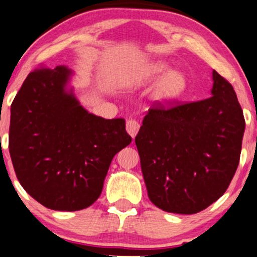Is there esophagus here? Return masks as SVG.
I'll use <instances>...</instances> for the list:
<instances>
[{
	"instance_id": "esophagus-1",
	"label": "esophagus",
	"mask_w": 257,
	"mask_h": 257,
	"mask_svg": "<svg viewBox=\"0 0 257 257\" xmlns=\"http://www.w3.org/2000/svg\"><path fill=\"white\" fill-rule=\"evenodd\" d=\"M125 129H126V132H128V134L131 135L133 139H134L140 129L139 122L135 121V119H128V121L125 122Z\"/></svg>"
}]
</instances>
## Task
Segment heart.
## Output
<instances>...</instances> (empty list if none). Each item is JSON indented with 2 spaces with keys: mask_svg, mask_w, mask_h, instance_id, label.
Listing matches in <instances>:
<instances>
[{
  "mask_svg": "<svg viewBox=\"0 0 257 257\" xmlns=\"http://www.w3.org/2000/svg\"><path fill=\"white\" fill-rule=\"evenodd\" d=\"M169 69L168 64L164 62H155L145 67L140 74L141 81H152L154 78L165 74L157 83L154 90L153 97L159 103H169V102L179 100L186 93L188 82L184 74L181 71L172 70L166 73Z\"/></svg>",
  "mask_w": 257,
  "mask_h": 257,
  "instance_id": "1",
  "label": "heart"
}]
</instances>
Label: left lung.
Returning <instances> with one entry per match:
<instances>
[{
  "label": "left lung",
  "mask_w": 257,
  "mask_h": 257,
  "mask_svg": "<svg viewBox=\"0 0 257 257\" xmlns=\"http://www.w3.org/2000/svg\"><path fill=\"white\" fill-rule=\"evenodd\" d=\"M213 81L209 98L150 108L135 138L149 200L168 213L206 209L224 194L240 162L243 111L215 70Z\"/></svg>",
  "instance_id": "left-lung-1"
}]
</instances>
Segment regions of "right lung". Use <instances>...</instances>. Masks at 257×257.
<instances>
[{"mask_svg":"<svg viewBox=\"0 0 257 257\" xmlns=\"http://www.w3.org/2000/svg\"><path fill=\"white\" fill-rule=\"evenodd\" d=\"M68 67L32 71L12 103L9 153L27 193L53 210L91 206L112 157L131 145L123 118L90 114L68 89Z\"/></svg>","mask_w":257,"mask_h":257,"instance_id":"obj_1","label":"right lung"}]
</instances>
